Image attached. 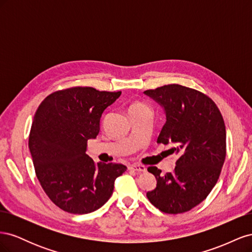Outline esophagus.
<instances>
[{
	"instance_id": "34e87169",
	"label": "esophagus",
	"mask_w": 252,
	"mask_h": 252,
	"mask_svg": "<svg viewBox=\"0 0 252 252\" xmlns=\"http://www.w3.org/2000/svg\"><path fill=\"white\" fill-rule=\"evenodd\" d=\"M129 170H134L136 172H144L146 171V167L144 165H140V164H132L128 167Z\"/></svg>"
}]
</instances>
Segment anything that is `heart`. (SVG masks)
<instances>
[{
	"mask_svg": "<svg viewBox=\"0 0 252 252\" xmlns=\"http://www.w3.org/2000/svg\"><path fill=\"white\" fill-rule=\"evenodd\" d=\"M145 110H150V108L146 104H144L142 102L139 101H135L133 102L130 107H129V113L132 114V113H136V112H141V111H145Z\"/></svg>",
	"mask_w": 252,
	"mask_h": 252,
	"instance_id": "obj_1",
	"label": "heart"
}]
</instances>
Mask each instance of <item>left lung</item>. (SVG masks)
Wrapping results in <instances>:
<instances>
[{
    "label": "left lung",
    "instance_id": "obj_1",
    "mask_svg": "<svg viewBox=\"0 0 252 252\" xmlns=\"http://www.w3.org/2000/svg\"><path fill=\"white\" fill-rule=\"evenodd\" d=\"M144 94L165 109L166 123L157 142L171 144V154L179 156L172 173L163 175L158 167H148L157 179V187L146 195L165 213L189 211L207 197L222 171L226 158L222 113L208 95L179 84Z\"/></svg>",
    "mask_w": 252,
    "mask_h": 252
}]
</instances>
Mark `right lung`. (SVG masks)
I'll return each instance as SVG.
<instances>
[{
	"mask_svg": "<svg viewBox=\"0 0 252 252\" xmlns=\"http://www.w3.org/2000/svg\"><path fill=\"white\" fill-rule=\"evenodd\" d=\"M121 94L70 87L45 97L35 111L28 146L36 178L66 212L85 215L102 207L127 169L123 164H95L85 154L87 141L100 131L102 113Z\"/></svg>",
	"mask_w": 252,
	"mask_h": 252,
	"instance_id": "obj_1",
	"label": "right lung"
}]
</instances>
